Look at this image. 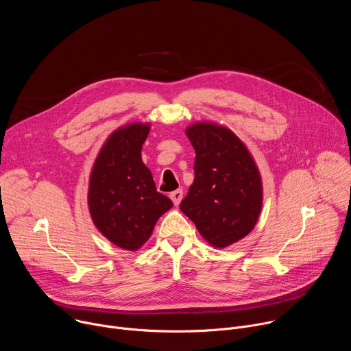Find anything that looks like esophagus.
<instances>
[{
	"label": "esophagus",
	"instance_id": "34e87169",
	"mask_svg": "<svg viewBox=\"0 0 351 351\" xmlns=\"http://www.w3.org/2000/svg\"><path fill=\"white\" fill-rule=\"evenodd\" d=\"M169 197H171V199H172L175 206H179L180 202H182V198H183V190H182V189H178V190L172 191V193L169 194Z\"/></svg>",
	"mask_w": 351,
	"mask_h": 351
}]
</instances>
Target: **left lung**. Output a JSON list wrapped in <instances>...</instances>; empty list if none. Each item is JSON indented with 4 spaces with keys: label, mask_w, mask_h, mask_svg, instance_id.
Wrapping results in <instances>:
<instances>
[{
    "label": "left lung",
    "mask_w": 351,
    "mask_h": 351,
    "mask_svg": "<svg viewBox=\"0 0 351 351\" xmlns=\"http://www.w3.org/2000/svg\"><path fill=\"white\" fill-rule=\"evenodd\" d=\"M194 180L180 210L211 245L228 247L252 232L263 208L260 171L245 144L228 128L197 122L186 129Z\"/></svg>",
    "instance_id": "left-lung-1"
}]
</instances>
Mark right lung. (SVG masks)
<instances>
[{"instance_id": "add662e5", "label": "right lung", "mask_w": 351, "mask_h": 351, "mask_svg": "<svg viewBox=\"0 0 351 351\" xmlns=\"http://www.w3.org/2000/svg\"><path fill=\"white\" fill-rule=\"evenodd\" d=\"M149 123H129L112 132L94 161L88 182V211L95 228L115 245L136 252L158 218L172 208L158 193L141 160Z\"/></svg>"}]
</instances>
